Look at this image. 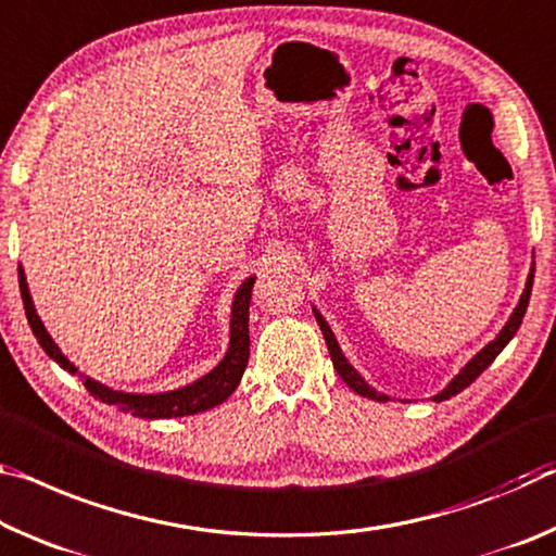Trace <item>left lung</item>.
Segmentation results:
<instances>
[{
    "instance_id": "left-lung-1",
    "label": "left lung",
    "mask_w": 556,
    "mask_h": 556,
    "mask_svg": "<svg viewBox=\"0 0 556 556\" xmlns=\"http://www.w3.org/2000/svg\"><path fill=\"white\" fill-rule=\"evenodd\" d=\"M532 281H534V264H532V269H530V277H527V287H525V292H522V296H519V304L515 306V312H513V316H509V321L502 326V331L497 333L495 339H492L488 346H484L482 351H478V354H475L468 364H465L463 368H460V374H457L451 383L445 386L443 391H440L438 395H433V401H447V399H453L455 393H460L463 389H468V386L475 381V378H478L484 368H488L492 361L497 358V354L502 349L507 346L509 343V339L515 337L517 333V329H519V324H522V319H525V312H527V304H530V294H532ZM314 316H316V321H319V326H321V333H324V339H326V346H329V356H331V361H333V368H337V374L341 376V381L349 386V389H354L358 395H364V399H371V401H381V403H386V401H391L389 395H383V393H378L376 389H371V386H368L364 378H361V374L356 371L354 366L349 364L346 361V356H343V351L339 349V341H337V337H333V331H331V326L326 324V319L324 316L316 312V306H314Z\"/></svg>"
}]
</instances>
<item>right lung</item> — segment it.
I'll use <instances>...</instances> for the list:
<instances>
[{
  "mask_svg": "<svg viewBox=\"0 0 556 556\" xmlns=\"http://www.w3.org/2000/svg\"><path fill=\"white\" fill-rule=\"evenodd\" d=\"M252 287L254 277H247L240 289H237L235 302H232V316H230V346H227L225 358L213 368V371L205 374L198 381H192L182 389L175 391H163V393H126L109 389L93 378L78 374V368L68 361L61 349L49 337V331L43 329L37 309H34L29 287H26L24 269L20 267V289H22V302L26 312V321H29L34 337L41 343V349L47 351L49 358H54L56 364L68 374L81 376L84 386L93 399H99L109 405H116L118 410L130 413V416L138 418H182V416H195V413L210 410L215 405L225 403L235 393L237 386L242 381V374L247 368V361H250V299H252Z\"/></svg>",
  "mask_w": 556,
  "mask_h": 556,
  "instance_id": "obj_1",
  "label": "right lung"
}]
</instances>
